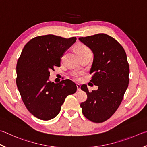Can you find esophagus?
<instances>
[{
    "label": "esophagus",
    "instance_id": "34e87169",
    "mask_svg": "<svg viewBox=\"0 0 147 147\" xmlns=\"http://www.w3.org/2000/svg\"><path fill=\"white\" fill-rule=\"evenodd\" d=\"M76 87H77V90H78V91H80L81 90V89H80V84H77L76 85Z\"/></svg>",
    "mask_w": 147,
    "mask_h": 147
}]
</instances>
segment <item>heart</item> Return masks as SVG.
Instances as JSON below:
<instances>
[{
    "label": "heart",
    "instance_id": "1",
    "mask_svg": "<svg viewBox=\"0 0 147 147\" xmlns=\"http://www.w3.org/2000/svg\"><path fill=\"white\" fill-rule=\"evenodd\" d=\"M89 50H90L89 48L87 47L86 46H85V45H80V46H79L78 47V52L79 53V55H81L83 53H84ZM80 74H81L80 73H78V72H74V73L72 74V76H73V78L75 80H79Z\"/></svg>",
    "mask_w": 147,
    "mask_h": 147
}]
</instances>
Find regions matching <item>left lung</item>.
Masks as SVG:
<instances>
[{
  "label": "left lung",
  "mask_w": 147,
  "mask_h": 147,
  "mask_svg": "<svg viewBox=\"0 0 147 147\" xmlns=\"http://www.w3.org/2000/svg\"><path fill=\"white\" fill-rule=\"evenodd\" d=\"M94 54L90 82L98 89L89 92L86 85L81 89L87 95L80 104L85 118L102 123L113 115L123 98L129 82V65L123 47L113 37L100 33L79 38Z\"/></svg>",
  "instance_id": "left-lung-1"
}]
</instances>
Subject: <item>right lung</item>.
Listing matches in <instances>:
<instances>
[{
  "instance_id": "add662e5",
  "label": "right lung",
  "mask_w": 147,
  "mask_h": 147,
  "mask_svg": "<svg viewBox=\"0 0 147 147\" xmlns=\"http://www.w3.org/2000/svg\"><path fill=\"white\" fill-rule=\"evenodd\" d=\"M76 40V37L47 34L34 37L24 47L17 61L16 83L26 108L36 118H55L65 98L76 92V85L70 80L58 84L49 80V71L60 66L61 57Z\"/></svg>"
}]
</instances>
